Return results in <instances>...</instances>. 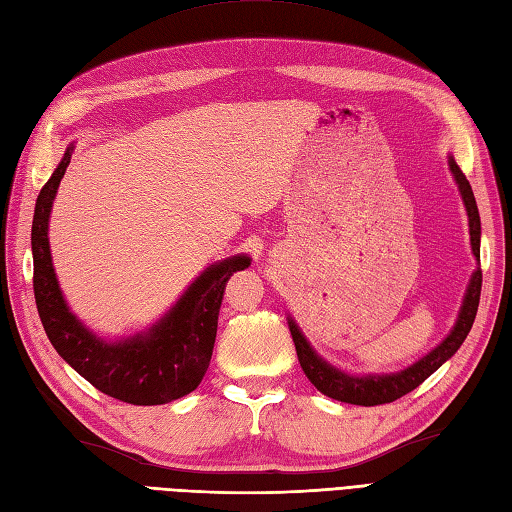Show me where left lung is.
I'll use <instances>...</instances> for the list:
<instances>
[{
    "label": "left lung",
    "mask_w": 512,
    "mask_h": 512,
    "mask_svg": "<svg viewBox=\"0 0 512 512\" xmlns=\"http://www.w3.org/2000/svg\"><path fill=\"white\" fill-rule=\"evenodd\" d=\"M447 165H450V171L454 176V182L458 184L460 197H463V204L469 217V236H471V252L476 256L480 263V215H478V206H476V197H473L471 184L465 178V173L460 171L456 165L454 156H447ZM480 289H482V271L476 267V271L471 273V280L467 284V291L463 297V304H460L458 317L454 328L445 339L430 350L426 356L419 358L417 363L410 367L395 371V373H367V376H354V373H347L339 367L330 365L326 358H321L315 347L308 343L304 332L299 330L295 319L289 315L286 321H289V330L295 343V352L299 358V365H302L306 378L317 386V391L323 395L332 397V400H339L345 404H356V406H378V404H389L400 400L402 395L410 393L417 386L428 380L432 373L439 369L445 360H450L458 347L463 345L467 339V334L473 326V319H476L478 313V304H480Z\"/></svg>",
    "instance_id": "8db88e82"
}]
</instances>
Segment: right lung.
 Listing matches in <instances>:
<instances>
[{
	"label": "right lung",
	"mask_w": 512,
	"mask_h": 512,
	"mask_svg": "<svg viewBox=\"0 0 512 512\" xmlns=\"http://www.w3.org/2000/svg\"><path fill=\"white\" fill-rule=\"evenodd\" d=\"M71 154L73 145L36 197L32 221L34 299L47 339L84 380L115 400L156 406L189 395L213 356L226 282L234 271L247 269L252 258L236 254L206 267L152 326L126 339H102L71 313L49 252V215Z\"/></svg>",
	"instance_id": "add662e5"
}]
</instances>
